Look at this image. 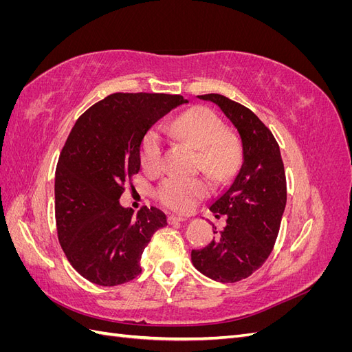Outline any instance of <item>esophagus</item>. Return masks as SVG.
Segmentation results:
<instances>
[{"label": "esophagus", "instance_id": "34e87169", "mask_svg": "<svg viewBox=\"0 0 352 352\" xmlns=\"http://www.w3.org/2000/svg\"><path fill=\"white\" fill-rule=\"evenodd\" d=\"M186 219L185 217H180V216H168V223L170 225H176V223H180V221H185Z\"/></svg>", "mask_w": 352, "mask_h": 352}]
</instances>
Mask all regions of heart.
Here are the masks:
<instances>
[{
	"mask_svg": "<svg viewBox=\"0 0 352 352\" xmlns=\"http://www.w3.org/2000/svg\"><path fill=\"white\" fill-rule=\"evenodd\" d=\"M175 133L199 150V166L216 180H226L241 164V145L220 117L208 109L197 107L180 114L173 122ZM163 140L157 131H148L141 142V163L148 172L162 166ZM207 184L201 179L168 177L160 186L158 197L163 204L176 211H188L195 201L206 195Z\"/></svg>",
	"mask_w": 352,
	"mask_h": 352,
	"instance_id": "obj_1",
	"label": "heart"
}]
</instances>
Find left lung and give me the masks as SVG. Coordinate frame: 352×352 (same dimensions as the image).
I'll return each instance as SVG.
<instances>
[{"mask_svg":"<svg viewBox=\"0 0 352 352\" xmlns=\"http://www.w3.org/2000/svg\"><path fill=\"white\" fill-rule=\"evenodd\" d=\"M216 104L235 126L242 163L232 182L211 202L216 217L226 216L206 248L190 252L194 267L217 282H238L260 269L278 238L286 206V179L279 145L251 110L219 94L198 95Z\"/></svg>","mask_w":352,"mask_h":352,"instance_id":"1","label":"left lung"}]
</instances>
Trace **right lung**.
<instances>
[{"label":"right lung","mask_w":352,"mask_h":352,"mask_svg":"<svg viewBox=\"0 0 352 352\" xmlns=\"http://www.w3.org/2000/svg\"><path fill=\"white\" fill-rule=\"evenodd\" d=\"M186 102L180 95L113 94L74 123L56 168V221L63 251L87 280L116 286L142 272V252L167 216L155 207L135 214L120 197L141 170L145 133Z\"/></svg>","instance_id":"add662e5"}]
</instances>
